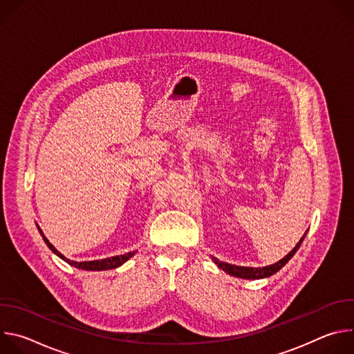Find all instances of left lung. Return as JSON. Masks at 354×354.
<instances>
[{"instance_id": "1", "label": "left lung", "mask_w": 354, "mask_h": 354, "mask_svg": "<svg viewBox=\"0 0 354 354\" xmlns=\"http://www.w3.org/2000/svg\"><path fill=\"white\" fill-rule=\"evenodd\" d=\"M302 239H304V236H302L299 239V242L295 245V248L290 252L288 255H286L281 261H279L277 263L274 265H270V266H265V268H242V266H235V265H230V263H224V262H220L218 259L213 258V261L216 262V265L223 269L225 273L231 274V276H235V277H241V279H265V277H269L272 274H274L276 272H279L297 252V249L299 248Z\"/></svg>"}]
</instances>
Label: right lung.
I'll use <instances>...</instances> for the list:
<instances>
[{
  "label": "right lung",
  "instance_id": "1",
  "mask_svg": "<svg viewBox=\"0 0 354 354\" xmlns=\"http://www.w3.org/2000/svg\"><path fill=\"white\" fill-rule=\"evenodd\" d=\"M39 231H40V228H39ZM40 234H41V236H43V239H44V242L47 243V246L52 249L55 254L57 255V257H60L63 261H66L68 265H71V266H74V268H77V269H84V270H109V269H115V268H119L120 265H123L127 259H130L136 252H129V254H124V255H119V257H113V258H106V259H100V261H91V262H74V261H70V259H67L66 257H63L60 252L48 242V239L43 235V232L40 231Z\"/></svg>",
  "mask_w": 354,
  "mask_h": 354
}]
</instances>
